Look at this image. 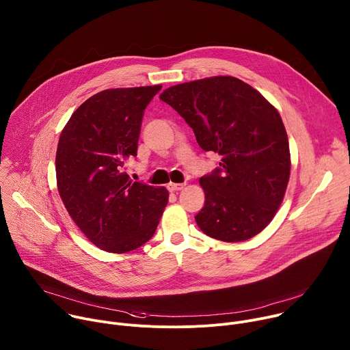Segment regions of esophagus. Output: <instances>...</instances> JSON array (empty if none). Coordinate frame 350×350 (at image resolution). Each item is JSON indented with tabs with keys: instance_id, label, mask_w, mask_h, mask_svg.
<instances>
[{
	"instance_id": "obj_1",
	"label": "esophagus",
	"mask_w": 350,
	"mask_h": 350,
	"mask_svg": "<svg viewBox=\"0 0 350 350\" xmlns=\"http://www.w3.org/2000/svg\"><path fill=\"white\" fill-rule=\"evenodd\" d=\"M184 188V184H176V183H169L167 184V189L170 192H177V191H181Z\"/></svg>"
}]
</instances>
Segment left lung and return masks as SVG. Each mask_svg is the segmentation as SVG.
Instances as JSON below:
<instances>
[{"mask_svg":"<svg viewBox=\"0 0 350 350\" xmlns=\"http://www.w3.org/2000/svg\"><path fill=\"white\" fill-rule=\"evenodd\" d=\"M161 99L193 130L219 167L199 178L205 205L195 216L206 235L239 242L259 234L277 213L291 172L289 144L277 109L231 76L183 83Z\"/></svg>","mask_w":350,"mask_h":350,"instance_id":"obj_1","label":"left lung"}]
</instances>
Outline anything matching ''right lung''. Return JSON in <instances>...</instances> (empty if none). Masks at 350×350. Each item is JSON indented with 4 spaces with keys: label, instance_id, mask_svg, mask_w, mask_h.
Masks as SVG:
<instances>
[{
    "label": "right lung",
    "instance_id": "1",
    "mask_svg": "<svg viewBox=\"0 0 350 350\" xmlns=\"http://www.w3.org/2000/svg\"><path fill=\"white\" fill-rule=\"evenodd\" d=\"M162 85L104 90L88 98L61 133L58 191L73 221L98 247L134 251L152 238L167 205L165 187L131 181L144 111Z\"/></svg>",
    "mask_w": 350,
    "mask_h": 350
}]
</instances>
